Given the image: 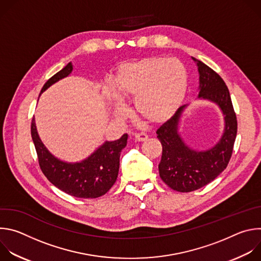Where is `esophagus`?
Masks as SVG:
<instances>
[{
	"instance_id": "esophagus-1",
	"label": "esophagus",
	"mask_w": 261,
	"mask_h": 261,
	"mask_svg": "<svg viewBox=\"0 0 261 261\" xmlns=\"http://www.w3.org/2000/svg\"><path fill=\"white\" fill-rule=\"evenodd\" d=\"M135 141H145L147 139V135L145 133H137L134 136Z\"/></svg>"
}]
</instances>
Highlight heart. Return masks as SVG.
<instances>
[{
	"mask_svg": "<svg viewBox=\"0 0 261 261\" xmlns=\"http://www.w3.org/2000/svg\"><path fill=\"white\" fill-rule=\"evenodd\" d=\"M121 102L135 100L136 113L152 124L168 121L181 105L188 90V72L176 59L148 57L123 65L114 81ZM118 117L124 111L117 107Z\"/></svg>",
	"mask_w": 261,
	"mask_h": 261,
	"instance_id": "obj_1",
	"label": "heart"
}]
</instances>
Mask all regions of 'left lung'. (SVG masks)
Masks as SVG:
<instances>
[{
  "mask_svg": "<svg viewBox=\"0 0 261 261\" xmlns=\"http://www.w3.org/2000/svg\"><path fill=\"white\" fill-rule=\"evenodd\" d=\"M199 73L198 98L218 105L224 116V130L219 141L208 150L198 151L185 142L178 132L184 109L179 107L171 119L157 130L162 144L159 174L162 180L177 192L202 188L224 170L230 160L238 132V122L230 94L218 73L201 61L192 58Z\"/></svg>",
  "mask_w": 261,
  "mask_h": 261,
  "instance_id": "1",
  "label": "left lung"
}]
</instances>
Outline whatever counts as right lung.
<instances>
[{"label":"right lung","mask_w":261,"mask_h":261,"mask_svg":"<svg viewBox=\"0 0 261 261\" xmlns=\"http://www.w3.org/2000/svg\"><path fill=\"white\" fill-rule=\"evenodd\" d=\"M72 70V63H68L45 83L40 95L57 82L67 77ZM31 134L42 172L63 192L77 198H97L104 195L116 182L120 155L127 144V134L115 141H105L87 159L75 163L62 161L47 150L37 132L34 118Z\"/></svg>","instance_id":"add662e5"}]
</instances>
